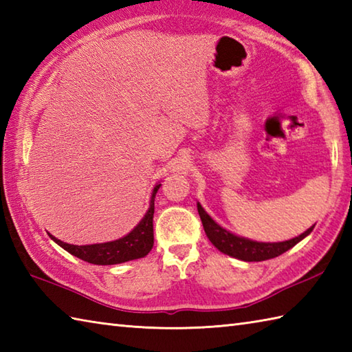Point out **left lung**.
<instances>
[{"label":"left lung","mask_w":352,"mask_h":352,"mask_svg":"<svg viewBox=\"0 0 352 352\" xmlns=\"http://www.w3.org/2000/svg\"><path fill=\"white\" fill-rule=\"evenodd\" d=\"M198 213H199L201 222H203V227L208 241H210L221 252L243 261H263V260L278 257L283 252L290 250L292 246H295L298 242H301L305 236H309L311 233L313 227H315V226L310 227L307 231H304L302 234H300L295 239H290V241H286V242L263 243V242H254V241H250V239L239 237V236H234L233 233H230V231H227L226 228L218 226V223H216L210 216L206 213V210L201 207L199 203H198Z\"/></svg>","instance_id":"8db88e82"}]
</instances>
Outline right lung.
Segmentation results:
<instances>
[{
  "instance_id": "obj_1",
  "label": "right lung",
  "mask_w": 352,
  "mask_h": 352,
  "mask_svg": "<svg viewBox=\"0 0 352 352\" xmlns=\"http://www.w3.org/2000/svg\"><path fill=\"white\" fill-rule=\"evenodd\" d=\"M160 184H157L153 190L151 203L146 214L144 216L133 231L122 239H118L107 243H95V245H69L58 239L52 237L57 245H60L63 250L68 251L72 256H76L87 263L94 265H118L124 261L145 257L151 251L154 245V231H153V218H154V198L159 190Z\"/></svg>"
}]
</instances>
